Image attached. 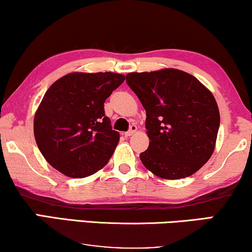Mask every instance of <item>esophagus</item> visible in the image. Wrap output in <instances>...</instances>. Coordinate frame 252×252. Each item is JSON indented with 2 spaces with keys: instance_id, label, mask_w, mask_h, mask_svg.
Masks as SVG:
<instances>
[{
  "instance_id": "34e87169",
  "label": "esophagus",
  "mask_w": 252,
  "mask_h": 252,
  "mask_svg": "<svg viewBox=\"0 0 252 252\" xmlns=\"http://www.w3.org/2000/svg\"><path fill=\"white\" fill-rule=\"evenodd\" d=\"M136 130H137V126L136 125H132V126H130V128L125 133V136H132L133 134L136 132Z\"/></svg>"
}]
</instances>
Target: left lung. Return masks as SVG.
Returning <instances> with one entry per match:
<instances>
[{"label":"left lung","mask_w":252,"mask_h":252,"mask_svg":"<svg viewBox=\"0 0 252 252\" xmlns=\"http://www.w3.org/2000/svg\"><path fill=\"white\" fill-rule=\"evenodd\" d=\"M127 85L146 110L150 142L140 154L151 173L166 180L190 177L215 151L220 115L212 93L177 68L132 72Z\"/></svg>","instance_id":"8db88e82"}]
</instances>
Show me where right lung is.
I'll return each instance as SVG.
<instances>
[{
	"label": "right lung",
	"mask_w": 252,
	"mask_h": 252,
	"mask_svg": "<svg viewBox=\"0 0 252 252\" xmlns=\"http://www.w3.org/2000/svg\"><path fill=\"white\" fill-rule=\"evenodd\" d=\"M124 80L113 72H72L50 86L34 116V137L51 166L86 178L106 165L119 133L112 130L104 102Z\"/></svg>",
	"instance_id": "add662e5"
}]
</instances>
